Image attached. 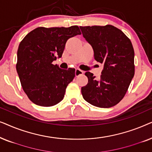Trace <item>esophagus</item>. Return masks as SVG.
Listing matches in <instances>:
<instances>
[{"label": "esophagus", "mask_w": 152, "mask_h": 152, "mask_svg": "<svg viewBox=\"0 0 152 152\" xmlns=\"http://www.w3.org/2000/svg\"><path fill=\"white\" fill-rule=\"evenodd\" d=\"M84 71H83V70L79 69V68H77V69L75 70V75L79 76V75H80L84 74Z\"/></svg>", "instance_id": "esophagus-1"}]
</instances>
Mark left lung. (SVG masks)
Masks as SVG:
<instances>
[{
	"mask_svg": "<svg viewBox=\"0 0 152 152\" xmlns=\"http://www.w3.org/2000/svg\"><path fill=\"white\" fill-rule=\"evenodd\" d=\"M80 28L93 47L95 59L104 64L98 80L90 72L85 73L88 82L82 87V96L95 107H113L124 97L134 76L132 43L121 30L111 25Z\"/></svg>",
	"mask_w": 152,
	"mask_h": 152,
	"instance_id": "obj_1",
	"label": "left lung"
}]
</instances>
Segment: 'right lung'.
I'll return each mask as SVG.
<instances>
[{
	"mask_svg": "<svg viewBox=\"0 0 152 152\" xmlns=\"http://www.w3.org/2000/svg\"><path fill=\"white\" fill-rule=\"evenodd\" d=\"M81 34L77 26L69 28L39 27L20 41L16 71L28 98L35 104L52 107L64 99L75 69L59 68L53 61L61 57L68 39Z\"/></svg>",
	"mask_w": 152,
	"mask_h": 152,
	"instance_id": "add662e5",
	"label": "right lung"
}]
</instances>
